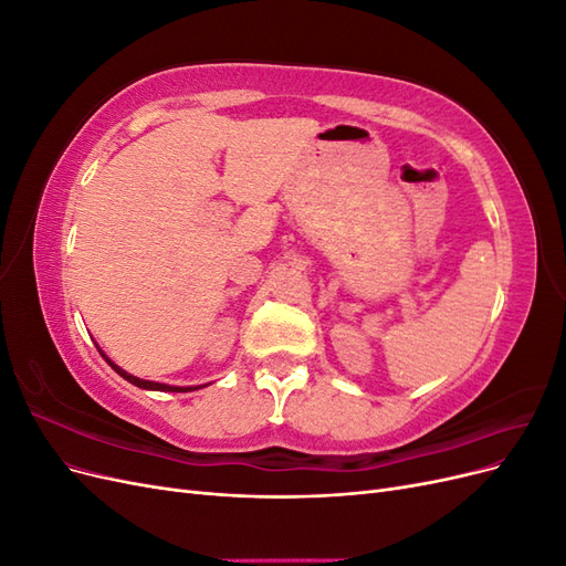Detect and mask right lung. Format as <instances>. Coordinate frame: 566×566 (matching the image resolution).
I'll list each match as a JSON object with an SVG mask.
<instances>
[{
  "label": "right lung",
  "instance_id": "right-lung-1",
  "mask_svg": "<svg viewBox=\"0 0 566 566\" xmlns=\"http://www.w3.org/2000/svg\"><path fill=\"white\" fill-rule=\"evenodd\" d=\"M98 354L106 358V364L119 375V378H125L127 382H132V385H136V387H142V389H153V391H196V389H200V387H205V385H200V387H175V385H163V382H153V380H142V378H136V375H132V373H127V370H123L119 368L117 364H113L111 358L104 354V349L98 347Z\"/></svg>",
  "mask_w": 566,
  "mask_h": 566
}]
</instances>
